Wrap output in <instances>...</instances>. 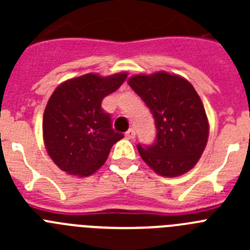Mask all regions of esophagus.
<instances>
[{"mask_svg": "<svg viewBox=\"0 0 250 250\" xmlns=\"http://www.w3.org/2000/svg\"><path fill=\"white\" fill-rule=\"evenodd\" d=\"M125 136H126V139H134L135 138V130L129 129L126 131V134H125Z\"/></svg>", "mask_w": 250, "mask_h": 250, "instance_id": "1", "label": "esophagus"}]
</instances>
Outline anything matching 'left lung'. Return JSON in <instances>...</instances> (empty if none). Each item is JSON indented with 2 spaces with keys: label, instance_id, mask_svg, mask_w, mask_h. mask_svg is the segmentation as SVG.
Masks as SVG:
<instances>
[{
  "label": "left lung",
  "instance_id": "left-lung-1",
  "mask_svg": "<svg viewBox=\"0 0 250 250\" xmlns=\"http://www.w3.org/2000/svg\"><path fill=\"white\" fill-rule=\"evenodd\" d=\"M155 119L156 140L138 150L156 174L175 178L199 161L208 143L209 121L199 95L184 77L165 71L127 80Z\"/></svg>",
  "mask_w": 250,
  "mask_h": 250
}]
</instances>
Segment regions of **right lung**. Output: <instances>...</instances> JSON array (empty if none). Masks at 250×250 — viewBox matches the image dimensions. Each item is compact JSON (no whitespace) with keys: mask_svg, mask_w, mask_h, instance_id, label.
Listing matches in <instances>:
<instances>
[{"mask_svg":"<svg viewBox=\"0 0 250 250\" xmlns=\"http://www.w3.org/2000/svg\"><path fill=\"white\" fill-rule=\"evenodd\" d=\"M126 72L86 74L65 81L48 99L43 112V143L60 169L89 176L106 161L112 145L124 136L115 132L101 107L103 99L123 85Z\"/></svg>","mask_w":250,"mask_h":250,"instance_id":"obj_1","label":"right lung"}]
</instances>
